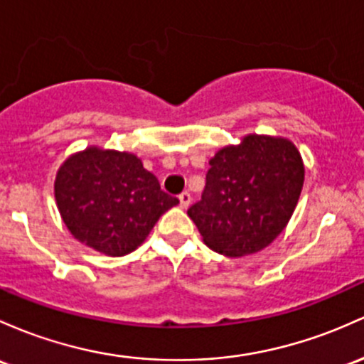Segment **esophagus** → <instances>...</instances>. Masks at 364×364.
Here are the masks:
<instances>
[{"label": "esophagus", "instance_id": "1", "mask_svg": "<svg viewBox=\"0 0 364 364\" xmlns=\"http://www.w3.org/2000/svg\"><path fill=\"white\" fill-rule=\"evenodd\" d=\"M191 203V195L188 191H183L181 195H179V205H181V209H186Z\"/></svg>", "mask_w": 364, "mask_h": 364}]
</instances>
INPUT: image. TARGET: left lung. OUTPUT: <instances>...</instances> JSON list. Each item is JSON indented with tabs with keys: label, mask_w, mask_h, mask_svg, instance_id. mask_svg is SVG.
<instances>
[{
	"label": "left lung",
	"mask_w": 364,
	"mask_h": 364,
	"mask_svg": "<svg viewBox=\"0 0 364 364\" xmlns=\"http://www.w3.org/2000/svg\"><path fill=\"white\" fill-rule=\"evenodd\" d=\"M202 200L188 209L203 243L228 257L255 254L285 230L304 185L290 139L247 134L209 161Z\"/></svg>",
	"instance_id": "1"
}]
</instances>
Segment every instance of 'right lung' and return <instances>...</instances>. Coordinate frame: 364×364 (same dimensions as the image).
<instances>
[{
    "label": "right lung",
    "instance_id": "obj_1",
    "mask_svg": "<svg viewBox=\"0 0 364 364\" xmlns=\"http://www.w3.org/2000/svg\"><path fill=\"white\" fill-rule=\"evenodd\" d=\"M55 198L72 237L112 257L138 249L159 218L179 203L136 155L98 146L60 166Z\"/></svg>",
    "mask_w": 364,
    "mask_h": 364
}]
</instances>
